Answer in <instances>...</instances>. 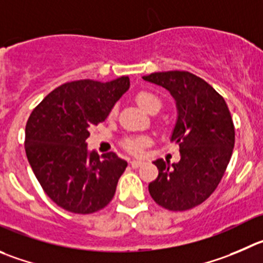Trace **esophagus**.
Listing matches in <instances>:
<instances>
[{
	"label": "esophagus",
	"instance_id": "1",
	"mask_svg": "<svg viewBox=\"0 0 263 263\" xmlns=\"http://www.w3.org/2000/svg\"><path fill=\"white\" fill-rule=\"evenodd\" d=\"M143 164H144V162L141 161V160H133V161L130 162V165H132V167H134V169H137V167L142 166V165H143Z\"/></svg>",
	"mask_w": 263,
	"mask_h": 263
}]
</instances>
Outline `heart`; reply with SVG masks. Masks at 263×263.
Instances as JSON below:
<instances>
[{"label":"heart","instance_id":"heart-1","mask_svg":"<svg viewBox=\"0 0 263 263\" xmlns=\"http://www.w3.org/2000/svg\"><path fill=\"white\" fill-rule=\"evenodd\" d=\"M136 101L138 103V106L141 107L143 111L146 112H154L159 111L161 108V101H160L159 97L154 92L148 91V90H141V91L137 92ZM115 114V108L112 109L111 115ZM149 139L144 136H137V137H127L122 141V147H124L126 151L132 152V154H141L142 149L148 144Z\"/></svg>","mask_w":263,"mask_h":263}]
</instances>
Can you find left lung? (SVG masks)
I'll use <instances>...</instances> for the list:
<instances>
[{
    "label": "left lung",
    "mask_w": 263,
    "mask_h": 263,
    "mask_svg": "<svg viewBox=\"0 0 263 263\" xmlns=\"http://www.w3.org/2000/svg\"><path fill=\"white\" fill-rule=\"evenodd\" d=\"M143 80L176 99L178 117L171 141L181 155L172 166L162 159L154 161L159 176L148 184L149 195L167 211H189L213 194L226 172L235 144L231 114L223 97L190 72H155Z\"/></svg>",
    "instance_id": "8db88e82"
}]
</instances>
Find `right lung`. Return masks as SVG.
<instances>
[{
  "label": "right lung",
  "mask_w": 263,
  "mask_h": 263,
  "mask_svg": "<svg viewBox=\"0 0 263 263\" xmlns=\"http://www.w3.org/2000/svg\"><path fill=\"white\" fill-rule=\"evenodd\" d=\"M127 76L108 82L79 80L52 90L26 125V154L47 196L71 213L90 214L109 204L127 166L115 152L87 151L89 129L103 122L129 89Z\"/></svg>",
  "instance_id": "obj_1"
}]
</instances>
